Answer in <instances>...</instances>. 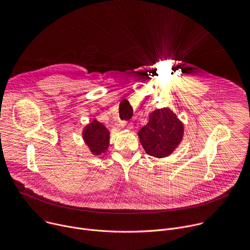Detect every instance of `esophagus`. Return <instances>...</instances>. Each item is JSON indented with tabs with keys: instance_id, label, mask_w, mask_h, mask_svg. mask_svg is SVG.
I'll return each mask as SVG.
<instances>
[{
	"instance_id": "obj_1",
	"label": "esophagus",
	"mask_w": 250,
	"mask_h": 250,
	"mask_svg": "<svg viewBox=\"0 0 250 250\" xmlns=\"http://www.w3.org/2000/svg\"><path fill=\"white\" fill-rule=\"evenodd\" d=\"M120 126H122V127H125V128H127V129H129V130H132L133 128H134V125H133V123L132 122H125V121H120Z\"/></svg>"
}]
</instances>
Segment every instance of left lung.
I'll return each instance as SVG.
<instances>
[{
    "label": "left lung",
    "mask_w": 250,
    "mask_h": 250,
    "mask_svg": "<svg viewBox=\"0 0 250 250\" xmlns=\"http://www.w3.org/2000/svg\"><path fill=\"white\" fill-rule=\"evenodd\" d=\"M140 142L149 156H169L183 137V124L169 108L157 109L149 114L148 122L138 133Z\"/></svg>",
    "instance_id": "left-lung-1"
}]
</instances>
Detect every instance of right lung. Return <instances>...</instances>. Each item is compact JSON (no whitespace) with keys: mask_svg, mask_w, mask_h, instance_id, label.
I'll list each match as a JSON object with an SVG mask.
<instances>
[{"mask_svg":"<svg viewBox=\"0 0 250 250\" xmlns=\"http://www.w3.org/2000/svg\"><path fill=\"white\" fill-rule=\"evenodd\" d=\"M83 138L92 155L99 156L106 152L109 146V131L105 126L93 120L83 131Z\"/></svg>","mask_w":250,"mask_h":250,"instance_id":"1","label":"right lung"}]
</instances>
